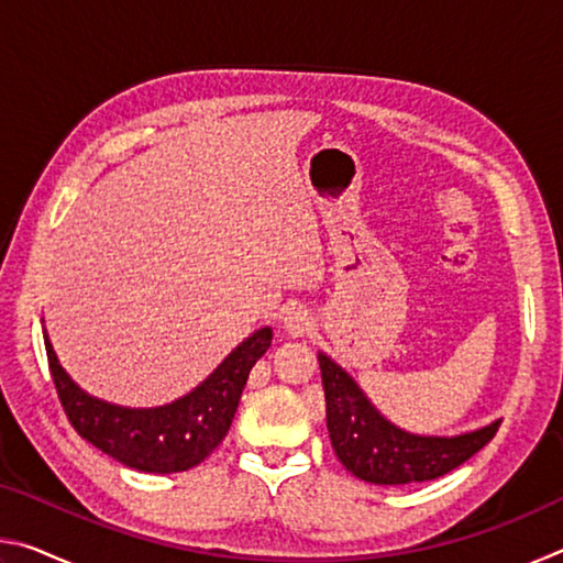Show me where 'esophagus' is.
Masks as SVG:
<instances>
[{
	"instance_id": "esophagus-1",
	"label": "esophagus",
	"mask_w": 563,
	"mask_h": 563,
	"mask_svg": "<svg viewBox=\"0 0 563 563\" xmlns=\"http://www.w3.org/2000/svg\"><path fill=\"white\" fill-rule=\"evenodd\" d=\"M312 328H316V320H312V316L305 308H292L288 310V316H285V330H288L292 338H300Z\"/></svg>"
}]
</instances>
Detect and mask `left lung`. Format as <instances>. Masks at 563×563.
Instances as JSON below:
<instances>
[{"mask_svg":"<svg viewBox=\"0 0 563 563\" xmlns=\"http://www.w3.org/2000/svg\"><path fill=\"white\" fill-rule=\"evenodd\" d=\"M325 387L328 432L338 460L362 482L415 484L456 470L492 442L501 419L456 437H424L399 430L377 412L360 385L325 352H318Z\"/></svg>","mask_w":563,"mask_h":563,"instance_id":"left-lung-1","label":"left lung"}]
</instances>
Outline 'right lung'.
<instances>
[{"label":"right lung","instance_id":"obj_1","mask_svg":"<svg viewBox=\"0 0 563 563\" xmlns=\"http://www.w3.org/2000/svg\"><path fill=\"white\" fill-rule=\"evenodd\" d=\"M273 330L245 338L194 393L164 407L131 409L84 393L56 360L44 335L56 395L76 432L103 454L139 472L170 474L201 464L231 430L255 362L271 347Z\"/></svg>","mask_w":563,"mask_h":563}]
</instances>
